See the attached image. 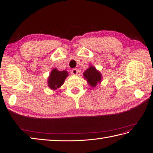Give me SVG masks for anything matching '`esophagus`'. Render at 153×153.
<instances>
[{
  "instance_id": "34e87169",
  "label": "esophagus",
  "mask_w": 153,
  "mask_h": 153,
  "mask_svg": "<svg viewBox=\"0 0 153 153\" xmlns=\"http://www.w3.org/2000/svg\"><path fill=\"white\" fill-rule=\"evenodd\" d=\"M71 73L73 75H76L78 73V69L76 68H74L71 70Z\"/></svg>"
}]
</instances>
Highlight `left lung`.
Returning a JSON list of instances; mask_svg holds the SVG:
<instances>
[{
	"instance_id": "1",
	"label": "left lung",
	"mask_w": 153,
	"mask_h": 153,
	"mask_svg": "<svg viewBox=\"0 0 153 153\" xmlns=\"http://www.w3.org/2000/svg\"><path fill=\"white\" fill-rule=\"evenodd\" d=\"M84 76L85 79L87 80L89 84L93 87H95L98 83L100 82L101 80L100 73L92 66H91L84 73Z\"/></svg>"
}]
</instances>
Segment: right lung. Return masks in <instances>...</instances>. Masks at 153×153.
I'll list each match as a JSON object with an SVG mask.
<instances>
[{
    "label": "right lung",
    "mask_w": 153,
    "mask_h": 153,
    "mask_svg": "<svg viewBox=\"0 0 153 153\" xmlns=\"http://www.w3.org/2000/svg\"><path fill=\"white\" fill-rule=\"evenodd\" d=\"M68 75L66 71H59L57 69H53L48 78V86L52 89H57L64 84Z\"/></svg>",
    "instance_id": "right-lung-1"
}]
</instances>
